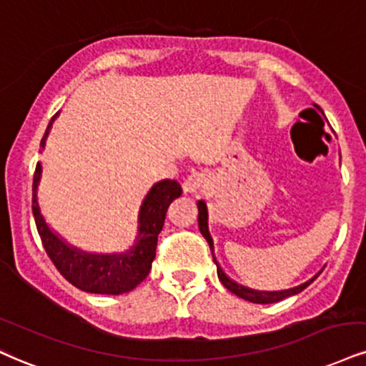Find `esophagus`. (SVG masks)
I'll list each match as a JSON object with an SVG mask.
<instances>
[{
	"mask_svg": "<svg viewBox=\"0 0 366 366\" xmlns=\"http://www.w3.org/2000/svg\"><path fill=\"white\" fill-rule=\"evenodd\" d=\"M184 191L186 192H199V191H204L206 187H208V177H206V174H202V172H192L189 177L184 180Z\"/></svg>",
	"mask_w": 366,
	"mask_h": 366,
	"instance_id": "34e87169",
	"label": "esophagus"
}]
</instances>
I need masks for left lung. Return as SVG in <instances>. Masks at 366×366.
I'll use <instances>...</instances> for the list:
<instances>
[{"label":"left lung","mask_w":366,"mask_h":366,"mask_svg":"<svg viewBox=\"0 0 366 366\" xmlns=\"http://www.w3.org/2000/svg\"><path fill=\"white\" fill-rule=\"evenodd\" d=\"M197 208H199V218H197V223H199V230L202 233V237H204V239L208 240L211 252H213V240H211V235H209V232H208V209H206V204L202 201L197 202ZM213 261H214V264H217L218 278L223 283V286H225L227 290H230L232 293H235L237 297L244 298V300L252 302V303H276V302H281V300H285V298L292 297V295L300 293L302 290H305L307 286H309L312 281L317 278V276H315L314 280L307 281L305 285L297 286V288H293V290H286V292H271V293L269 292H254V290L244 288V286L233 283L230 278H227L225 272H223L222 267L218 266V262H217V259H214V255H213Z\"/></svg>","instance_id":"obj_1"}]
</instances>
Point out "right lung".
I'll list each match as a JSON object with an SVG mask.
<instances>
[{
    "instance_id": "1",
    "label": "right lung",
    "mask_w": 366,
    "mask_h": 366,
    "mask_svg": "<svg viewBox=\"0 0 366 366\" xmlns=\"http://www.w3.org/2000/svg\"><path fill=\"white\" fill-rule=\"evenodd\" d=\"M49 127L44 134L41 147L46 144ZM39 177H41V164L35 165L32 186V213L35 225H37L44 249L66 281L88 293L121 295L134 290L141 281L147 278L149 269H152L153 259L157 255L158 233L164 228L167 209H169L172 201L182 194V187L179 182L164 180V182L155 184L152 191L148 192L139 213V240L133 250H129L124 255H90L83 254L80 250L69 249L46 225L41 211H39L37 199H35Z\"/></svg>"
}]
</instances>
